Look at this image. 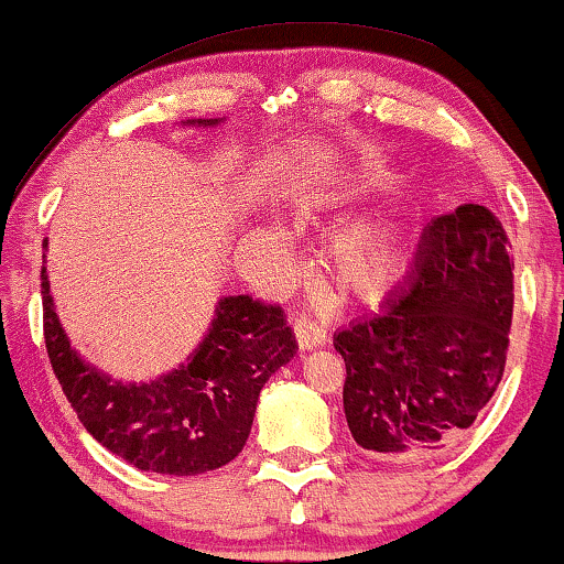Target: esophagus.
Returning a JSON list of instances; mask_svg holds the SVG:
<instances>
[{
	"instance_id": "obj_1",
	"label": "esophagus",
	"mask_w": 564,
	"mask_h": 564,
	"mask_svg": "<svg viewBox=\"0 0 564 564\" xmlns=\"http://www.w3.org/2000/svg\"><path fill=\"white\" fill-rule=\"evenodd\" d=\"M294 333H296V344L302 351H310V348L323 346L327 340L325 325H319L317 319H312V317H299L294 323Z\"/></svg>"
}]
</instances>
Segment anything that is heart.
<instances>
[{"instance_id": "1", "label": "heart", "mask_w": 564, "mask_h": 564, "mask_svg": "<svg viewBox=\"0 0 564 564\" xmlns=\"http://www.w3.org/2000/svg\"><path fill=\"white\" fill-rule=\"evenodd\" d=\"M411 252L401 234L384 224H356L333 247V268L346 286L380 294L401 281Z\"/></svg>"}]
</instances>
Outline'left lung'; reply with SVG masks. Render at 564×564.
<instances>
[{
    "mask_svg": "<svg viewBox=\"0 0 564 564\" xmlns=\"http://www.w3.org/2000/svg\"><path fill=\"white\" fill-rule=\"evenodd\" d=\"M508 245L484 205L437 216L403 286L333 335L346 361L344 413L356 445L382 460H424L474 424L505 372Z\"/></svg>",
    "mask_w": 564,
    "mask_h": 564,
    "instance_id": "left-lung-1",
    "label": "left lung"
}]
</instances>
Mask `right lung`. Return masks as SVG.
Returning a JSON list of instances; mask_svg holds the SVG:
<instances>
[{
  "label": "right lung",
  "mask_w": 564,
  "mask_h": 564,
  "mask_svg": "<svg viewBox=\"0 0 564 564\" xmlns=\"http://www.w3.org/2000/svg\"><path fill=\"white\" fill-rule=\"evenodd\" d=\"M220 122L187 119L182 124ZM41 296L46 351L64 395L85 430L140 471L197 476L231 463L252 432L260 390L299 348L281 306L245 294L220 296L208 333L180 367L148 382H122L85 361L69 344L46 268H41Z\"/></svg>",
  "instance_id": "1"
}]
</instances>
